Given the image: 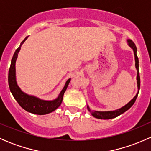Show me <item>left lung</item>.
Wrapping results in <instances>:
<instances>
[{
    "mask_svg": "<svg viewBox=\"0 0 151 151\" xmlns=\"http://www.w3.org/2000/svg\"><path fill=\"white\" fill-rule=\"evenodd\" d=\"M128 45L131 47V48L134 51V59H135V67L137 68V88H138V92L137 93L136 96L128 103L127 104H126L125 106H123V107L120 108V109H115L113 111H96V110H91V108L89 107L88 105H87V108H88V110L91 113V115L96 118H98V119H104V120H108V119H112V118H115L116 117L119 116L120 115L123 114V112H125L126 111H127L128 109H130L132 107V105L134 104V103L135 102L137 99V97L138 93H139V88H140V77H139V59H138L137 55V47L135 44L132 42L130 39H128L127 40Z\"/></svg>",
    "mask_w": 151,
    "mask_h": 151,
    "instance_id": "obj_1",
    "label": "left lung"
}]
</instances>
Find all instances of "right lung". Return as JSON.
Returning a JSON list of instances; mask_svg holds the SVG:
<instances>
[{
  "instance_id": "1",
  "label": "right lung",
  "mask_w": 151,
  "mask_h": 151,
  "mask_svg": "<svg viewBox=\"0 0 151 151\" xmlns=\"http://www.w3.org/2000/svg\"><path fill=\"white\" fill-rule=\"evenodd\" d=\"M27 36L22 42L20 45L15 51L13 58L11 62V66L9 71V86L11 93L13 95L14 98L16 99L18 104L20 105L22 108H23L27 112L30 113L36 114V115H46V114L50 113L55 110L58 107L60 106L63 101V94L66 91V88L71 81V78L68 79L66 82L64 87L60 91V94L58 95V98L52 101H47V100H42L38 97L34 96H30L24 93L22 90L18 86L16 80V68H15V64L16 60L17 58L18 53L21 49V46L25 42V41L28 39Z\"/></svg>"
}]
</instances>
